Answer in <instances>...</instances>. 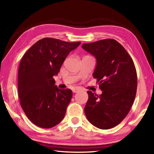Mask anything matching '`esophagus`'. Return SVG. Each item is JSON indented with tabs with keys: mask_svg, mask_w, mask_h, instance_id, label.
Returning a JSON list of instances; mask_svg holds the SVG:
<instances>
[{
	"mask_svg": "<svg viewBox=\"0 0 154 154\" xmlns=\"http://www.w3.org/2000/svg\"><path fill=\"white\" fill-rule=\"evenodd\" d=\"M80 90V89L79 88H74V89H73V93H77V92H78V91H79Z\"/></svg>",
	"mask_w": 154,
	"mask_h": 154,
	"instance_id": "esophagus-1",
	"label": "esophagus"
}]
</instances>
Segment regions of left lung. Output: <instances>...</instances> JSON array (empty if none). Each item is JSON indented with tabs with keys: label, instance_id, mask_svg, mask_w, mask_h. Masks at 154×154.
I'll return each mask as SVG.
<instances>
[{
	"label": "left lung",
	"instance_id": "left-lung-1",
	"mask_svg": "<svg viewBox=\"0 0 154 154\" xmlns=\"http://www.w3.org/2000/svg\"><path fill=\"white\" fill-rule=\"evenodd\" d=\"M82 48L93 55L97 67L93 77L103 93L88 91L85 107L88 120L100 129H110L125 119L134 100L137 73L134 63L124 48L114 39L83 44Z\"/></svg>",
	"mask_w": 154,
	"mask_h": 154
}]
</instances>
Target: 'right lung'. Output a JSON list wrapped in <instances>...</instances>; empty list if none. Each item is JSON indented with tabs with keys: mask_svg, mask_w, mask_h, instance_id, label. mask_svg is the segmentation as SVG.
Wrapping results in <instances>:
<instances>
[{
	"mask_svg": "<svg viewBox=\"0 0 154 154\" xmlns=\"http://www.w3.org/2000/svg\"><path fill=\"white\" fill-rule=\"evenodd\" d=\"M80 44L44 38L23 55L18 69V97L22 110L35 125L50 128L64 118L73 93L69 89H59L53 77Z\"/></svg>",
	"mask_w": 154,
	"mask_h": 154,
	"instance_id": "right-lung-1",
	"label": "right lung"
}]
</instances>
